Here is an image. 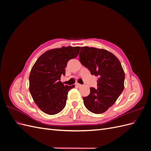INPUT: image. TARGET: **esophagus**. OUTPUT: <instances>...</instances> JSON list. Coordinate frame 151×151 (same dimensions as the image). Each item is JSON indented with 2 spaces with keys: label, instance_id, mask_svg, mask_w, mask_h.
Here are the masks:
<instances>
[{
  "label": "esophagus",
  "instance_id": "34e87169",
  "mask_svg": "<svg viewBox=\"0 0 151 151\" xmlns=\"http://www.w3.org/2000/svg\"><path fill=\"white\" fill-rule=\"evenodd\" d=\"M76 86L77 87H78V88H79V87H81V86H82V85L80 84H79V83H76Z\"/></svg>",
  "mask_w": 151,
  "mask_h": 151
}]
</instances>
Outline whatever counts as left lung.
Returning a JSON list of instances; mask_svg holds the SVG:
<instances>
[{"label": "left lung", "mask_w": 151, "mask_h": 151, "mask_svg": "<svg viewBox=\"0 0 151 151\" xmlns=\"http://www.w3.org/2000/svg\"><path fill=\"white\" fill-rule=\"evenodd\" d=\"M79 60L91 74L98 76V88H90V94L84 97L89 111L103 113L115 103L124 89L125 72L116 56L104 49L83 47Z\"/></svg>", "instance_id": "obj_1"}]
</instances>
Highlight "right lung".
<instances>
[{
    "mask_svg": "<svg viewBox=\"0 0 151 151\" xmlns=\"http://www.w3.org/2000/svg\"><path fill=\"white\" fill-rule=\"evenodd\" d=\"M80 47H63L45 52L36 61L29 77V91L35 103L46 114L55 115L66 104L68 91L75 86L60 81L68 61L77 57Z\"/></svg>",
    "mask_w": 151,
    "mask_h": 151,
    "instance_id": "1",
    "label": "right lung"
}]
</instances>
